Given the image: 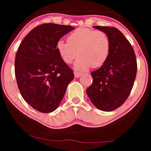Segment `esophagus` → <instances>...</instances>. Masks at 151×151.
<instances>
[{
  "label": "esophagus",
  "instance_id": "esophagus-1",
  "mask_svg": "<svg viewBox=\"0 0 151 151\" xmlns=\"http://www.w3.org/2000/svg\"><path fill=\"white\" fill-rule=\"evenodd\" d=\"M81 75H82V73H81V72H74V77L76 78H79V77H81Z\"/></svg>",
  "mask_w": 151,
  "mask_h": 151
}]
</instances>
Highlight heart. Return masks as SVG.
Wrapping results in <instances>:
<instances>
[{
    "instance_id": "heart-1",
    "label": "heart",
    "mask_w": 151,
    "mask_h": 151,
    "mask_svg": "<svg viewBox=\"0 0 151 151\" xmlns=\"http://www.w3.org/2000/svg\"><path fill=\"white\" fill-rule=\"evenodd\" d=\"M55 49L61 59L70 64L80 55L74 63L77 70L84 71L91 67L97 68L107 61L110 52V41L103 31L81 27L68 36V41L59 40Z\"/></svg>"
}]
</instances>
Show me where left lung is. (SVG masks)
Instances as JSON below:
<instances>
[{
    "instance_id": "8db88e82",
    "label": "left lung",
    "mask_w": 151,
    "mask_h": 151,
    "mask_svg": "<svg viewBox=\"0 0 151 151\" xmlns=\"http://www.w3.org/2000/svg\"><path fill=\"white\" fill-rule=\"evenodd\" d=\"M93 28L108 36L110 52L105 64L91 72L93 82L86 93L98 109L110 112L120 107L129 96L137 75V59L129 41L119 29L101 26Z\"/></svg>"
}]
</instances>
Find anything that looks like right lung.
Listing matches in <instances>:
<instances>
[{
	"label": "right lung",
	"mask_w": 151,
	"mask_h": 151,
	"mask_svg": "<svg viewBox=\"0 0 151 151\" xmlns=\"http://www.w3.org/2000/svg\"><path fill=\"white\" fill-rule=\"evenodd\" d=\"M74 27L47 23L33 29L22 41L14 60L17 86L24 101L43 113L58 108L74 79L73 70L55 49Z\"/></svg>",
	"instance_id": "1"
}]
</instances>
